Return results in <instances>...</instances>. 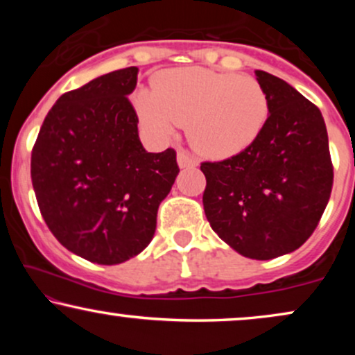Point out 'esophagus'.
Returning a JSON list of instances; mask_svg holds the SVG:
<instances>
[{"instance_id": "34e87169", "label": "esophagus", "mask_w": 355, "mask_h": 355, "mask_svg": "<svg viewBox=\"0 0 355 355\" xmlns=\"http://www.w3.org/2000/svg\"><path fill=\"white\" fill-rule=\"evenodd\" d=\"M177 162H178V166H180V168H191V166L197 165V160H195L193 157H190L185 150H180V152H178Z\"/></svg>"}]
</instances>
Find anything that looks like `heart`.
<instances>
[{"label":"heart","mask_w":355,"mask_h":355,"mask_svg":"<svg viewBox=\"0 0 355 355\" xmlns=\"http://www.w3.org/2000/svg\"><path fill=\"white\" fill-rule=\"evenodd\" d=\"M135 107L145 128L162 140L185 125L190 144L209 158L245 152L270 116V100L255 78L202 67L158 75L153 92L137 93Z\"/></svg>","instance_id":"1"}]
</instances>
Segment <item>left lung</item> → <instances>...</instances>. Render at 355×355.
I'll return each instance as SVG.
<instances>
[{
  "label": "left lung",
  "instance_id": "8db88e82",
  "mask_svg": "<svg viewBox=\"0 0 355 355\" xmlns=\"http://www.w3.org/2000/svg\"><path fill=\"white\" fill-rule=\"evenodd\" d=\"M270 100L259 140L222 162H203V209L240 255L270 260L312 235L331 198L334 166L320 110L287 81L257 70Z\"/></svg>",
  "mask_w": 355,
  "mask_h": 355
}]
</instances>
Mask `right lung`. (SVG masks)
I'll return each instance as SVG.
<instances>
[{
  "label": "right lung",
  "instance_id": "right-lung-1",
  "mask_svg": "<svg viewBox=\"0 0 355 355\" xmlns=\"http://www.w3.org/2000/svg\"><path fill=\"white\" fill-rule=\"evenodd\" d=\"M138 68L61 95L31 152V182L48 229L64 248L116 266L152 242L157 211L177 178V153H148L128 95Z\"/></svg>",
  "mask_w": 355,
  "mask_h": 355
}]
</instances>
